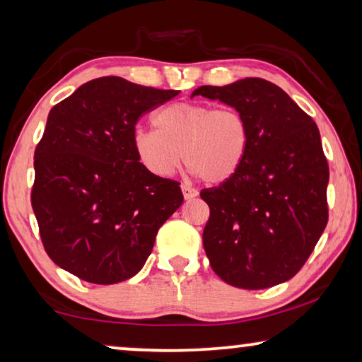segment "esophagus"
<instances>
[{"label":"esophagus","mask_w":362,"mask_h":362,"mask_svg":"<svg viewBox=\"0 0 362 362\" xmlns=\"http://www.w3.org/2000/svg\"><path fill=\"white\" fill-rule=\"evenodd\" d=\"M181 191H182V196H185L186 201H189V199H194L197 196V189H194V187L187 186V185H182Z\"/></svg>","instance_id":"obj_1"}]
</instances>
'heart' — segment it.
Instances as JSON below:
<instances>
[{
    "mask_svg": "<svg viewBox=\"0 0 362 362\" xmlns=\"http://www.w3.org/2000/svg\"><path fill=\"white\" fill-rule=\"evenodd\" d=\"M153 125L155 130H135L132 144L140 165L155 176H171L185 158L207 185H223L248 156V124L233 107L171 103L155 114Z\"/></svg>",
    "mask_w": 362,
    "mask_h": 362,
    "instance_id": "1",
    "label": "heart"
}]
</instances>
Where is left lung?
<instances>
[{
	"instance_id": "8db88e82",
	"label": "left lung",
	"mask_w": 362,
	"mask_h": 362,
	"mask_svg": "<svg viewBox=\"0 0 362 362\" xmlns=\"http://www.w3.org/2000/svg\"><path fill=\"white\" fill-rule=\"evenodd\" d=\"M192 96L243 114L250 150L237 176L201 197L211 209L202 243L220 279L266 289L294 277L328 222V163L310 116L274 83L245 78Z\"/></svg>"
}]
</instances>
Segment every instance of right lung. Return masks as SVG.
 <instances>
[{"instance_id": "right-lung-1", "label": "right lung", "mask_w": 362, "mask_h": 362, "mask_svg": "<svg viewBox=\"0 0 362 362\" xmlns=\"http://www.w3.org/2000/svg\"><path fill=\"white\" fill-rule=\"evenodd\" d=\"M177 93L103 76L52 107L35 146L30 202L62 269L116 284L144 268L158 228L185 199L180 182L140 165L135 124Z\"/></svg>"}]
</instances>
